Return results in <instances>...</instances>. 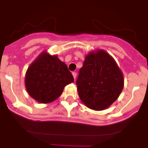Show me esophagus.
Here are the masks:
<instances>
[{"mask_svg": "<svg viewBox=\"0 0 148 148\" xmlns=\"http://www.w3.org/2000/svg\"><path fill=\"white\" fill-rule=\"evenodd\" d=\"M72 75H73V77H74V79H75L76 78H77V73L76 72H72Z\"/></svg>", "mask_w": 148, "mask_h": 148, "instance_id": "34e87169", "label": "esophagus"}]
</instances>
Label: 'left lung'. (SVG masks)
Returning <instances> with one entry per match:
<instances>
[{
	"mask_svg": "<svg viewBox=\"0 0 148 148\" xmlns=\"http://www.w3.org/2000/svg\"><path fill=\"white\" fill-rule=\"evenodd\" d=\"M77 85L82 103L91 110L101 111L119 97L124 86L123 74L110 54L97 49L86 55Z\"/></svg>",
	"mask_w": 148,
	"mask_h": 148,
	"instance_id": "obj_1",
	"label": "left lung"
}]
</instances>
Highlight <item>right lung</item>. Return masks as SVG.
I'll use <instances>...</instances> for the list:
<instances>
[{"label":"right lung","mask_w":148,"mask_h":148,"mask_svg":"<svg viewBox=\"0 0 148 148\" xmlns=\"http://www.w3.org/2000/svg\"><path fill=\"white\" fill-rule=\"evenodd\" d=\"M74 82L66 64L56 55L41 52L30 65L25 77V85L31 97L41 103L56 100L64 87Z\"/></svg>","instance_id":"obj_1"}]
</instances>
